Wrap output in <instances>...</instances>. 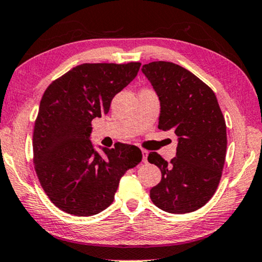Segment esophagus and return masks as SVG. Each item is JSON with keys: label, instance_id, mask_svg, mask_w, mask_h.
Listing matches in <instances>:
<instances>
[{"label": "esophagus", "instance_id": "esophagus-1", "mask_svg": "<svg viewBox=\"0 0 262 262\" xmlns=\"http://www.w3.org/2000/svg\"><path fill=\"white\" fill-rule=\"evenodd\" d=\"M148 154H149V151L146 150V149H142V161L146 163L147 162V158H148Z\"/></svg>", "mask_w": 262, "mask_h": 262}]
</instances>
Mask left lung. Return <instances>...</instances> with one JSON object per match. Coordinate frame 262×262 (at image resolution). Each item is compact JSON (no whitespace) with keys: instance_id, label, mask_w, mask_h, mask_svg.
<instances>
[{"instance_id":"1","label":"left lung","mask_w":262,"mask_h":262,"mask_svg":"<svg viewBox=\"0 0 262 262\" xmlns=\"http://www.w3.org/2000/svg\"><path fill=\"white\" fill-rule=\"evenodd\" d=\"M141 70L159 96V129H173L178 136L170 162L156 151L148 155L162 175L150 199L165 212H194L210 200L220 182L227 149L225 118L215 94L189 70L166 61Z\"/></svg>"}]
</instances>
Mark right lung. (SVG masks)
<instances>
[{
    "instance_id": "obj_1",
    "label": "right lung",
    "mask_w": 262,
    "mask_h": 262,
    "mask_svg": "<svg viewBox=\"0 0 262 262\" xmlns=\"http://www.w3.org/2000/svg\"><path fill=\"white\" fill-rule=\"evenodd\" d=\"M141 63H83L49 84L33 134L34 165L42 188L57 208L76 216L102 212L114 201L120 179L142 160L136 146L102 148L91 141L92 121L108 114L116 94Z\"/></svg>"
}]
</instances>
